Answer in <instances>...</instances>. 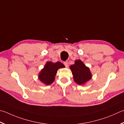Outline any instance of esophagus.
<instances>
[{
    "label": "esophagus",
    "instance_id": "obj_1",
    "mask_svg": "<svg viewBox=\"0 0 124 124\" xmlns=\"http://www.w3.org/2000/svg\"><path fill=\"white\" fill-rule=\"evenodd\" d=\"M64 64L65 65V66H66V68H68L69 65H68V62H64Z\"/></svg>",
    "mask_w": 124,
    "mask_h": 124
}]
</instances>
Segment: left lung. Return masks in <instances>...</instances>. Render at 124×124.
<instances>
[{"label": "left lung", "mask_w": 124, "mask_h": 124, "mask_svg": "<svg viewBox=\"0 0 124 124\" xmlns=\"http://www.w3.org/2000/svg\"><path fill=\"white\" fill-rule=\"evenodd\" d=\"M73 75L74 81L79 85H84L92 78V73L89 68L81 60H77L70 66Z\"/></svg>", "instance_id": "obj_1"}]
</instances>
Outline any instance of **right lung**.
<instances>
[{
	"label": "right lung",
	"instance_id": "add662e5",
	"mask_svg": "<svg viewBox=\"0 0 124 124\" xmlns=\"http://www.w3.org/2000/svg\"><path fill=\"white\" fill-rule=\"evenodd\" d=\"M65 68L64 65L60 62L54 63L46 62V64L39 74V79L43 84L48 85L54 81L58 69Z\"/></svg>",
	"mask_w": 124,
	"mask_h": 124
}]
</instances>
